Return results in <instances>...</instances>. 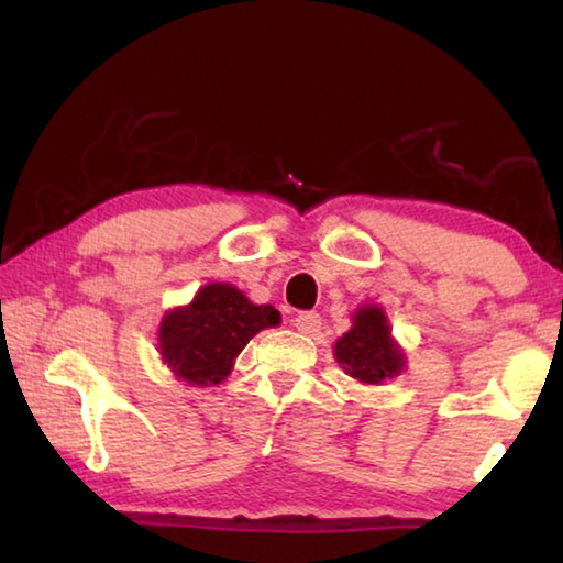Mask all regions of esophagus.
Listing matches in <instances>:
<instances>
[{
  "instance_id": "obj_1",
  "label": "esophagus",
  "mask_w": 563,
  "mask_h": 563,
  "mask_svg": "<svg viewBox=\"0 0 563 563\" xmlns=\"http://www.w3.org/2000/svg\"><path fill=\"white\" fill-rule=\"evenodd\" d=\"M292 325H295V330L302 332V335H318L322 318L318 316V312H300V316L292 320Z\"/></svg>"
}]
</instances>
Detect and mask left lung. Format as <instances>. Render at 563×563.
I'll return each mask as SVG.
<instances>
[{
  "instance_id": "obj_1",
  "label": "left lung",
  "mask_w": 563,
  "mask_h": 563,
  "mask_svg": "<svg viewBox=\"0 0 563 563\" xmlns=\"http://www.w3.org/2000/svg\"><path fill=\"white\" fill-rule=\"evenodd\" d=\"M342 373L362 385H383L405 373L407 355L393 338L385 310L365 302L352 312V328L332 345Z\"/></svg>"
}]
</instances>
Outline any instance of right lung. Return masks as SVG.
Here are the masks:
<instances>
[{
  "instance_id": "right-lung-1",
  "label": "right lung",
  "mask_w": 563,
  "mask_h": 563,
  "mask_svg": "<svg viewBox=\"0 0 563 563\" xmlns=\"http://www.w3.org/2000/svg\"><path fill=\"white\" fill-rule=\"evenodd\" d=\"M280 325L273 305H255L231 283H208L158 325L161 362L190 387L221 385L261 330Z\"/></svg>"
}]
</instances>
